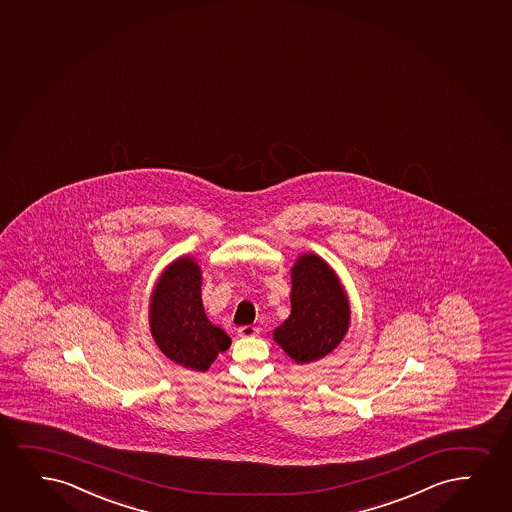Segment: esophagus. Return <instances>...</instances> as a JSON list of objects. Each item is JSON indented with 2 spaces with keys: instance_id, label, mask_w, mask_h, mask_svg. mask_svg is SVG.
<instances>
[{
  "instance_id": "esophagus-1",
  "label": "esophagus",
  "mask_w": 512,
  "mask_h": 512,
  "mask_svg": "<svg viewBox=\"0 0 512 512\" xmlns=\"http://www.w3.org/2000/svg\"><path fill=\"white\" fill-rule=\"evenodd\" d=\"M259 335V328H255V326H241V328H238V336H241V338H252V336Z\"/></svg>"
}]
</instances>
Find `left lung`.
I'll return each mask as SVG.
<instances>
[{
  "label": "left lung",
  "instance_id": "1",
  "mask_svg": "<svg viewBox=\"0 0 512 512\" xmlns=\"http://www.w3.org/2000/svg\"><path fill=\"white\" fill-rule=\"evenodd\" d=\"M350 307L340 279L324 260L305 253L291 269V314L274 329V341L297 364L333 352L347 335Z\"/></svg>",
  "mask_w": 512,
  "mask_h": 512
}]
</instances>
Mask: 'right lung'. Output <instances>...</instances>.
<instances>
[{"label":"right lung","mask_w":512,"mask_h":512,"mask_svg":"<svg viewBox=\"0 0 512 512\" xmlns=\"http://www.w3.org/2000/svg\"><path fill=\"white\" fill-rule=\"evenodd\" d=\"M202 272L190 257L172 262L158 279L150 305L153 340L172 362L191 371H207L229 338L205 316Z\"/></svg>","instance_id":"add662e5"}]
</instances>
